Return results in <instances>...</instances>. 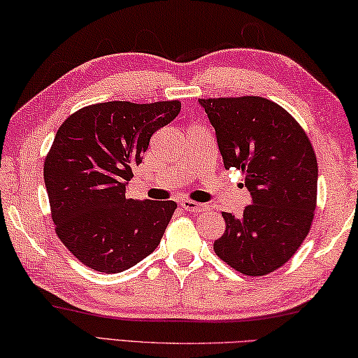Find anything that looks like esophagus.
Wrapping results in <instances>:
<instances>
[{
  "label": "esophagus",
  "instance_id": "obj_1",
  "mask_svg": "<svg viewBox=\"0 0 358 358\" xmlns=\"http://www.w3.org/2000/svg\"><path fill=\"white\" fill-rule=\"evenodd\" d=\"M180 206H182L185 210H189V213H201V210L206 209L208 206L206 204H201V203H196V201H190V200H184L180 203Z\"/></svg>",
  "mask_w": 358,
  "mask_h": 358
}]
</instances>
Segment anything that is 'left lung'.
Returning <instances> with one entry per match:
<instances>
[{
    "label": "left lung",
    "mask_w": 358,
    "mask_h": 358,
    "mask_svg": "<svg viewBox=\"0 0 358 358\" xmlns=\"http://www.w3.org/2000/svg\"><path fill=\"white\" fill-rule=\"evenodd\" d=\"M215 130L227 169L244 173L250 204L224 213L214 252L245 276L290 260L308 236L317 200V160L309 138L279 104L262 96L198 99Z\"/></svg>",
    "instance_id": "8db88e82"
}]
</instances>
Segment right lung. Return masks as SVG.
<instances>
[{"instance_id": "obj_1", "label": "right lung", "mask_w": 358, "mask_h": 358, "mask_svg": "<svg viewBox=\"0 0 358 358\" xmlns=\"http://www.w3.org/2000/svg\"><path fill=\"white\" fill-rule=\"evenodd\" d=\"M180 113L179 101H108L69 115L44 162L57 234L99 273H122L160 244L178 204L125 196L150 138Z\"/></svg>"}]
</instances>
